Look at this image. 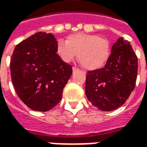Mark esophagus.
<instances>
[{
    "label": "esophagus",
    "mask_w": 147,
    "mask_h": 147,
    "mask_svg": "<svg viewBox=\"0 0 147 147\" xmlns=\"http://www.w3.org/2000/svg\"><path fill=\"white\" fill-rule=\"evenodd\" d=\"M72 71H73V72H76V71H80V69L76 67H72Z\"/></svg>",
    "instance_id": "34e87169"
}]
</instances>
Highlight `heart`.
Returning a JSON list of instances; mask_svg holds the SVG:
<instances>
[{"mask_svg": "<svg viewBox=\"0 0 147 147\" xmlns=\"http://www.w3.org/2000/svg\"><path fill=\"white\" fill-rule=\"evenodd\" d=\"M57 53L66 63L77 56L78 61L84 68L94 70L103 66L108 61L111 54V43L107 38L96 34L76 33L68 35L66 42L58 40Z\"/></svg>", "mask_w": 147, "mask_h": 147, "instance_id": "b5f03b06", "label": "heart"}]
</instances>
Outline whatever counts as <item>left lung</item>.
Returning a JSON list of instances; mask_svg holds the SVG:
<instances>
[{
	"mask_svg": "<svg viewBox=\"0 0 147 147\" xmlns=\"http://www.w3.org/2000/svg\"><path fill=\"white\" fill-rule=\"evenodd\" d=\"M138 58L130 42L120 38L104 67L86 73L85 92L89 102L102 111L125 103L136 86Z\"/></svg>",
	"mask_w": 147,
	"mask_h": 147,
	"instance_id": "obj_1",
	"label": "left lung"
}]
</instances>
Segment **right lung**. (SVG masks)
<instances>
[{
  "label": "right lung",
  "mask_w": 147,
  "mask_h": 147,
  "mask_svg": "<svg viewBox=\"0 0 147 147\" xmlns=\"http://www.w3.org/2000/svg\"><path fill=\"white\" fill-rule=\"evenodd\" d=\"M52 34L38 32L15 48L10 62L11 82L27 107L46 112L60 102L72 67L57 53Z\"/></svg>",
  "instance_id": "obj_1"
}]
</instances>
